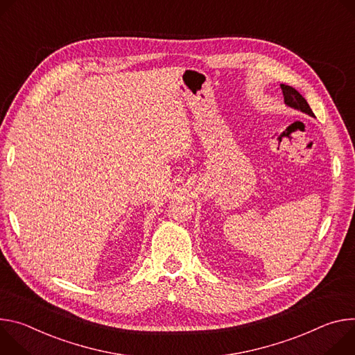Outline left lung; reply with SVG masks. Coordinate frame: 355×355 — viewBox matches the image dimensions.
<instances>
[{"mask_svg": "<svg viewBox=\"0 0 355 355\" xmlns=\"http://www.w3.org/2000/svg\"><path fill=\"white\" fill-rule=\"evenodd\" d=\"M282 93H284V98H285V104L295 108V110H300L304 114H309L310 116H314L310 105L307 104V101L304 100V97L293 87L286 86V85H281Z\"/></svg>", "mask_w": 355, "mask_h": 355, "instance_id": "obj_1", "label": "left lung"}]
</instances>
